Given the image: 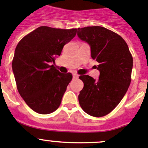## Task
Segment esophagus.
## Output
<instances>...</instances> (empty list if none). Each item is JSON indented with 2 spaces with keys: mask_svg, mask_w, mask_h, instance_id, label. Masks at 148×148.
<instances>
[{
  "mask_svg": "<svg viewBox=\"0 0 148 148\" xmlns=\"http://www.w3.org/2000/svg\"><path fill=\"white\" fill-rule=\"evenodd\" d=\"M78 77H79V75L77 74H76V73H74V74H73V78L74 79L78 78Z\"/></svg>",
  "mask_w": 148,
  "mask_h": 148,
  "instance_id": "obj_1",
  "label": "esophagus"
}]
</instances>
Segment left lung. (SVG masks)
I'll list each match as a JSON object with an SVG mask.
<instances>
[{
    "label": "left lung",
    "instance_id": "left-lung-1",
    "mask_svg": "<svg viewBox=\"0 0 148 148\" xmlns=\"http://www.w3.org/2000/svg\"><path fill=\"white\" fill-rule=\"evenodd\" d=\"M77 36L90 45L91 58L99 63L97 81L88 75L79 79L84 87L78 96L81 108L93 117L111 112L121 102L131 83L133 58L125 40L101 26L77 29Z\"/></svg>",
    "mask_w": 148,
    "mask_h": 148
}]
</instances>
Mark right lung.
I'll return each mask as SVG.
<instances>
[{"instance_id":"add662e5","label":"right lung","mask_w":148,"mask_h":148,"mask_svg":"<svg viewBox=\"0 0 148 148\" xmlns=\"http://www.w3.org/2000/svg\"><path fill=\"white\" fill-rule=\"evenodd\" d=\"M76 34V28L41 26L18 43L12 64L16 88L36 112L49 114L60 106L72 74L60 73L54 66L55 60Z\"/></svg>"}]
</instances>
